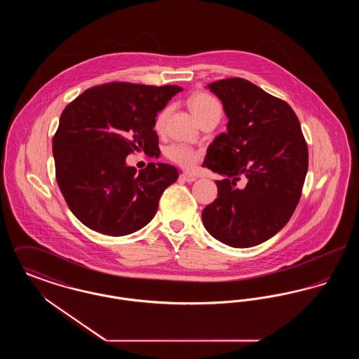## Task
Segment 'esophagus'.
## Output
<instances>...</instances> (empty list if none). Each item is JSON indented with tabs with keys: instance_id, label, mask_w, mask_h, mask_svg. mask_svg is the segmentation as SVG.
I'll use <instances>...</instances> for the list:
<instances>
[{
	"instance_id": "34e87169",
	"label": "esophagus",
	"mask_w": 359,
	"mask_h": 359,
	"mask_svg": "<svg viewBox=\"0 0 359 359\" xmlns=\"http://www.w3.org/2000/svg\"><path fill=\"white\" fill-rule=\"evenodd\" d=\"M180 179H182V180H184V182H187V183H192V182H195V180H196V176H195V175H192V173L184 172V173H182V175H180Z\"/></svg>"
}]
</instances>
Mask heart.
Instances as JSON below:
<instances>
[{
  "label": "heart",
  "mask_w": 359,
  "mask_h": 359,
  "mask_svg": "<svg viewBox=\"0 0 359 359\" xmlns=\"http://www.w3.org/2000/svg\"><path fill=\"white\" fill-rule=\"evenodd\" d=\"M188 106L199 122L210 116L221 114V111H222L219 102L214 97H211L210 94H205V93H196V94L191 95L188 98ZM168 111H170V109L165 107L157 114L156 121H154V125L157 129L163 128L164 122L167 120ZM164 154L171 163L184 168V170L192 168L202 158L201 151H198L189 145H186V144H172L165 148Z\"/></svg>",
  "instance_id": "obj_1"
}]
</instances>
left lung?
<instances>
[{
	"instance_id": "1",
	"label": "left lung",
	"mask_w": 359,
	"mask_h": 359,
	"mask_svg": "<svg viewBox=\"0 0 359 359\" xmlns=\"http://www.w3.org/2000/svg\"><path fill=\"white\" fill-rule=\"evenodd\" d=\"M207 87L229 122L205 154L203 167L224 179L215 182L218 198L202 219L214 238L252 248L272 238L294 212L307 175V141L290 104L252 82L227 78Z\"/></svg>"
}]
</instances>
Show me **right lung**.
<instances>
[{
  "mask_svg": "<svg viewBox=\"0 0 359 359\" xmlns=\"http://www.w3.org/2000/svg\"><path fill=\"white\" fill-rule=\"evenodd\" d=\"M182 90L110 82L87 88L66 106L52 138L56 182L88 229L121 237L152 221L161 194L179 172L163 163L137 172L125 158L135 151L156 154L157 113Z\"/></svg>",
  "mask_w": 359,
  "mask_h": 359,
  "instance_id": "1",
  "label": "right lung"
}]
</instances>
